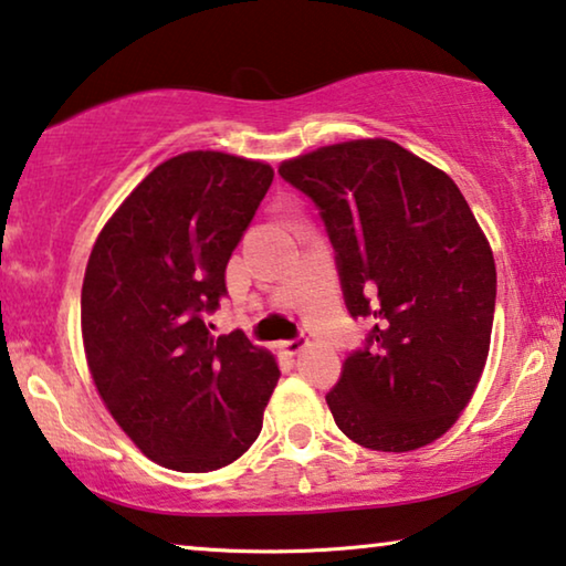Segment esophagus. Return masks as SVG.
I'll use <instances>...</instances> for the list:
<instances>
[{"label":"esophagus","mask_w":566,"mask_h":566,"mask_svg":"<svg viewBox=\"0 0 566 566\" xmlns=\"http://www.w3.org/2000/svg\"><path fill=\"white\" fill-rule=\"evenodd\" d=\"M307 340H302V337H294V340H284L282 343V350L286 353V356H297L300 350H305Z\"/></svg>","instance_id":"1"}]
</instances>
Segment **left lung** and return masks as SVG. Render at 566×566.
<instances>
[{
  "instance_id": "left-lung-1",
  "label": "left lung",
  "mask_w": 566,
  "mask_h": 566,
  "mask_svg": "<svg viewBox=\"0 0 566 566\" xmlns=\"http://www.w3.org/2000/svg\"><path fill=\"white\" fill-rule=\"evenodd\" d=\"M280 175L319 208L350 315L376 323L325 396L335 424L378 452L440 440L478 389L493 333L495 259L468 200L384 137L317 147Z\"/></svg>"
}]
</instances>
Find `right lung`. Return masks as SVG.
Masks as SVG:
<instances>
[{
	"label": "right lung",
	"instance_id": "add662e5",
	"mask_svg": "<svg viewBox=\"0 0 566 566\" xmlns=\"http://www.w3.org/2000/svg\"><path fill=\"white\" fill-rule=\"evenodd\" d=\"M274 170L196 149L157 165L91 249L81 335L96 391L157 465L210 472L256 442L280 366L243 333L213 335L202 312L226 294V266Z\"/></svg>",
	"mask_w": 566,
	"mask_h": 566
}]
</instances>
